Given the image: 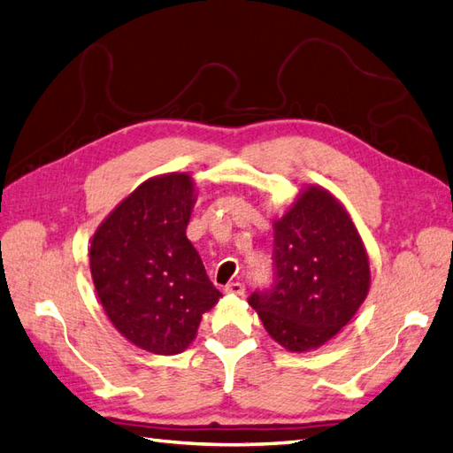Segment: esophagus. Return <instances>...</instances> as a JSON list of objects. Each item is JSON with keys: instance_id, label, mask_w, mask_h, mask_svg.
Returning <instances> with one entry per match:
<instances>
[{"instance_id": "esophagus-1", "label": "esophagus", "mask_w": 453, "mask_h": 453, "mask_svg": "<svg viewBox=\"0 0 453 453\" xmlns=\"http://www.w3.org/2000/svg\"><path fill=\"white\" fill-rule=\"evenodd\" d=\"M225 291L230 293V296H242V293H243V284L230 282V284L225 286Z\"/></svg>"}]
</instances>
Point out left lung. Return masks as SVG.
I'll use <instances>...</instances> for the list:
<instances>
[{"label": "left lung", "instance_id": "1", "mask_svg": "<svg viewBox=\"0 0 453 453\" xmlns=\"http://www.w3.org/2000/svg\"><path fill=\"white\" fill-rule=\"evenodd\" d=\"M274 286L250 304L289 352L326 345L368 297L370 257L350 213L320 185L299 190L274 219Z\"/></svg>", "mask_w": 453, "mask_h": 453}]
</instances>
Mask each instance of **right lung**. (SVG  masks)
I'll use <instances>...</instances> for the list:
<instances>
[{
	"label": "right lung",
	"instance_id": "1",
	"mask_svg": "<svg viewBox=\"0 0 453 453\" xmlns=\"http://www.w3.org/2000/svg\"><path fill=\"white\" fill-rule=\"evenodd\" d=\"M196 182L190 173L146 179L95 230L89 268L108 320L129 343L171 357L196 339L223 293L187 238Z\"/></svg>",
	"mask_w": 453,
	"mask_h": 453
}]
</instances>
